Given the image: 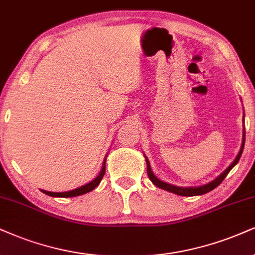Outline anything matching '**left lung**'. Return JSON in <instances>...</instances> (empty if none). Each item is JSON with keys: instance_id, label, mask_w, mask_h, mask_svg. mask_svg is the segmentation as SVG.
I'll return each instance as SVG.
<instances>
[{"instance_id": "1", "label": "left lung", "mask_w": 255, "mask_h": 255, "mask_svg": "<svg viewBox=\"0 0 255 255\" xmlns=\"http://www.w3.org/2000/svg\"><path fill=\"white\" fill-rule=\"evenodd\" d=\"M244 123H245V113H244ZM245 127H244V133H243V144H241V149L240 151H239L238 156L235 157V159L233 162H232V164L228 166L226 170L222 172V174H220L218 177L215 178V180L210 181L209 183L207 184H203V185H199V187H177V185H174V184H169L166 183V182H163L159 180V178H157L155 174H153L152 170H151V165H150V162L149 159H147V157L144 155L145 157V161H146V171H147V176H149V178L151 180V182L153 184L156 185V187L161 188L163 190H166V191H170L172 194H176V195H180V196H197V195H203V194H207L209 193L210 190L215 189L218 185L221 183L222 181L225 180L226 176L228 175V172L232 170V169L234 168L235 165H237V163L239 162V159H240L241 155H243V151H244V146H245Z\"/></svg>"}]
</instances>
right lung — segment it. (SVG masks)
<instances>
[{
	"label": "right lung",
	"mask_w": 255,
	"mask_h": 255,
	"mask_svg": "<svg viewBox=\"0 0 255 255\" xmlns=\"http://www.w3.org/2000/svg\"><path fill=\"white\" fill-rule=\"evenodd\" d=\"M109 155V153H108ZM108 155L105 156V158H104V162H103V165H102V170H100L99 175L97 176L94 180H92L89 183L81 185V187L77 188V189H73V190H70V191H62V193H53V191H47V190H41L43 194L48 195V196H52V197H74V196H80V195H84L86 193H90V191H92L94 188H97L100 183V181L103 180L104 175H105V163H106V157Z\"/></svg>",
	"instance_id": "1"
}]
</instances>
